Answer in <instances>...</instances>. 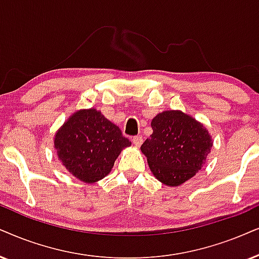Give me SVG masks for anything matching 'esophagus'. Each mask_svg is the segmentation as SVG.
I'll return each instance as SVG.
<instances>
[{
    "mask_svg": "<svg viewBox=\"0 0 259 259\" xmlns=\"http://www.w3.org/2000/svg\"><path fill=\"white\" fill-rule=\"evenodd\" d=\"M142 142H143V139L141 136H135V137H133V143L134 145H135L136 147H140L141 145H142Z\"/></svg>",
    "mask_w": 259,
    "mask_h": 259,
    "instance_id": "1",
    "label": "esophagus"
}]
</instances>
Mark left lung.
Listing matches in <instances>:
<instances>
[{
	"mask_svg": "<svg viewBox=\"0 0 259 259\" xmlns=\"http://www.w3.org/2000/svg\"><path fill=\"white\" fill-rule=\"evenodd\" d=\"M153 134L141 146L152 173L178 186L202 168L212 147L207 127L182 111H163L152 120Z\"/></svg>",
	"mask_w": 259,
	"mask_h": 259,
	"instance_id": "obj_1",
	"label": "left lung"
}]
</instances>
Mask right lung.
Segmentation results:
<instances>
[{
    "mask_svg": "<svg viewBox=\"0 0 259 259\" xmlns=\"http://www.w3.org/2000/svg\"><path fill=\"white\" fill-rule=\"evenodd\" d=\"M54 143L67 171L88 184L109 175L120 152L132 146L119 127L96 109L71 114L55 134Z\"/></svg>",
    "mask_w": 259,
    "mask_h": 259,
    "instance_id": "right-lung-1",
    "label": "right lung"
}]
</instances>
